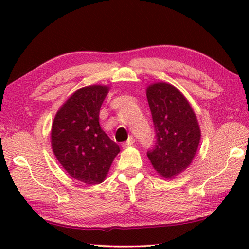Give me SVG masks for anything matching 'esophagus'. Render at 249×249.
<instances>
[{
    "instance_id": "1",
    "label": "esophagus",
    "mask_w": 249,
    "mask_h": 249,
    "mask_svg": "<svg viewBox=\"0 0 249 249\" xmlns=\"http://www.w3.org/2000/svg\"><path fill=\"white\" fill-rule=\"evenodd\" d=\"M135 142V140L133 137H129L127 141H126L125 142H123V144H122V147H123V148H127V147H129V146H132L133 144Z\"/></svg>"
}]
</instances>
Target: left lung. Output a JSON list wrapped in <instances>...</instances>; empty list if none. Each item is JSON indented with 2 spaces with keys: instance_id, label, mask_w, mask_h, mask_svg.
I'll use <instances>...</instances> for the list:
<instances>
[{
  "instance_id": "8db88e82",
  "label": "left lung",
  "mask_w": 249,
  "mask_h": 249,
  "mask_svg": "<svg viewBox=\"0 0 249 249\" xmlns=\"http://www.w3.org/2000/svg\"><path fill=\"white\" fill-rule=\"evenodd\" d=\"M146 95L156 130L155 147L147 156L162 178L172 179L191 165L200 144V126L189 101L172 84L151 83Z\"/></svg>"
}]
</instances>
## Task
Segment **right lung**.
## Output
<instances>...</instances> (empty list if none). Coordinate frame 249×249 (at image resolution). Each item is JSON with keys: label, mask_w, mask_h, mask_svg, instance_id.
I'll use <instances>...</instances> for the list:
<instances>
[{"label": "right lung", "mask_w": 249, "mask_h": 249, "mask_svg": "<svg viewBox=\"0 0 249 249\" xmlns=\"http://www.w3.org/2000/svg\"><path fill=\"white\" fill-rule=\"evenodd\" d=\"M109 87L81 88L62 104L52 126L54 156L73 179L87 184L102 183L120 147L99 123L100 108Z\"/></svg>", "instance_id": "add662e5"}]
</instances>
